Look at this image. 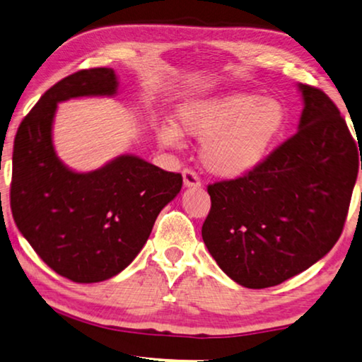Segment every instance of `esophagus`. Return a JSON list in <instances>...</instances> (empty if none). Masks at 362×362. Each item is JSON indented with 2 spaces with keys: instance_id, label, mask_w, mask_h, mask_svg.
<instances>
[{
  "instance_id": "1",
  "label": "esophagus",
  "mask_w": 362,
  "mask_h": 362,
  "mask_svg": "<svg viewBox=\"0 0 362 362\" xmlns=\"http://www.w3.org/2000/svg\"><path fill=\"white\" fill-rule=\"evenodd\" d=\"M182 180H185L186 187H200V176L194 171L192 168H185L182 170Z\"/></svg>"
}]
</instances>
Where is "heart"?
<instances>
[{"mask_svg": "<svg viewBox=\"0 0 362 362\" xmlns=\"http://www.w3.org/2000/svg\"><path fill=\"white\" fill-rule=\"evenodd\" d=\"M177 119L186 134L205 141L204 165L215 175L233 177L262 162L286 124V111L274 98L236 92L182 108ZM158 137L175 147L181 142V131L163 126Z\"/></svg>", "mask_w": 362, "mask_h": 362, "instance_id": "heart-1", "label": "heart"}]
</instances>
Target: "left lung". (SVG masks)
<instances>
[{
	"label": "left lung",
	"mask_w": 362,
	"mask_h": 362,
	"mask_svg": "<svg viewBox=\"0 0 362 362\" xmlns=\"http://www.w3.org/2000/svg\"><path fill=\"white\" fill-rule=\"evenodd\" d=\"M299 88L296 134L247 173L207 186L205 246L231 280L254 290L301 274L335 246L358 177L361 153L340 110L320 88Z\"/></svg>",
	"instance_id": "8db88e82"
}]
</instances>
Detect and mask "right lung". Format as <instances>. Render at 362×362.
<instances>
[{"instance_id":"1","label":"right lung","mask_w":362,"mask_h":362,"mask_svg":"<svg viewBox=\"0 0 362 362\" xmlns=\"http://www.w3.org/2000/svg\"><path fill=\"white\" fill-rule=\"evenodd\" d=\"M111 68L81 69L43 93L14 139L11 210L33 251L58 275L95 283L124 270L150 236L155 220L181 191V173L123 155L92 173H74L52 144L58 102L113 95Z\"/></svg>"}]
</instances>
